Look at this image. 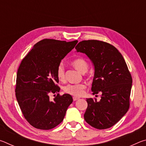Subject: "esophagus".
Returning a JSON list of instances; mask_svg holds the SVG:
<instances>
[{
  "label": "esophagus",
  "instance_id": "1",
  "mask_svg": "<svg viewBox=\"0 0 146 146\" xmlns=\"http://www.w3.org/2000/svg\"><path fill=\"white\" fill-rule=\"evenodd\" d=\"M73 100H74V101H76V100H78V99H79V98H78V97H73Z\"/></svg>",
  "mask_w": 146,
  "mask_h": 146
}]
</instances>
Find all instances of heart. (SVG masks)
I'll use <instances>...</instances> for the list:
<instances>
[{"mask_svg":"<svg viewBox=\"0 0 146 146\" xmlns=\"http://www.w3.org/2000/svg\"><path fill=\"white\" fill-rule=\"evenodd\" d=\"M71 64L73 67L78 70L81 73H85L88 70V64L87 61L82 57H78L74 59L71 62ZM56 76L59 80L64 81L65 80V69L62 64H60L56 70ZM86 86L84 83L79 84H68L64 86L63 90L65 93L70 94L74 97H81L84 93Z\"/></svg>","mask_w":146,"mask_h":146,"instance_id":"obj_1","label":"heart"}]
</instances>
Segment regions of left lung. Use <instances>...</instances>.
Segmentation results:
<instances>
[{"label":"left lung","mask_w":146,"mask_h":146,"mask_svg":"<svg viewBox=\"0 0 146 146\" xmlns=\"http://www.w3.org/2000/svg\"><path fill=\"white\" fill-rule=\"evenodd\" d=\"M75 49L77 52L85 53L93 63V95L102 94L100 101L95 98L86 99L84 119L96 129H108L129 110L131 75L122 54L111 44L97 40H82Z\"/></svg>","instance_id":"1"}]
</instances>
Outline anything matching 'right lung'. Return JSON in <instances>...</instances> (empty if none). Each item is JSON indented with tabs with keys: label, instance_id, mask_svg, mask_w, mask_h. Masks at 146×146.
<instances>
[{
	"label": "right lung",
	"instance_id": "right-lung-1",
	"mask_svg": "<svg viewBox=\"0 0 146 146\" xmlns=\"http://www.w3.org/2000/svg\"><path fill=\"white\" fill-rule=\"evenodd\" d=\"M78 42L43 39L22 60L17 74L15 95L26 120L36 129L48 130L60 123L73 102L69 94L60 95L56 70L61 60ZM57 93L53 101L49 93Z\"/></svg>",
	"mask_w": 146,
	"mask_h": 146
}]
</instances>
